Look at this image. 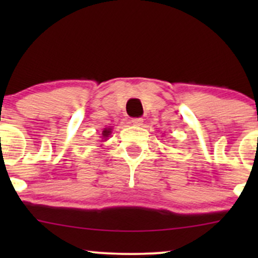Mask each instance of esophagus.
<instances>
[{"label":"esophagus","instance_id":"obj_1","mask_svg":"<svg viewBox=\"0 0 258 258\" xmlns=\"http://www.w3.org/2000/svg\"><path fill=\"white\" fill-rule=\"evenodd\" d=\"M131 122L135 126H141L142 123H143V119H142V117H135V119H132Z\"/></svg>","mask_w":258,"mask_h":258}]
</instances>
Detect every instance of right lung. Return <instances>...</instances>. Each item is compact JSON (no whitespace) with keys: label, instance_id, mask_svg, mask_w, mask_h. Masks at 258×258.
<instances>
[{"label":"right lung","instance_id":"right-lung-1","mask_svg":"<svg viewBox=\"0 0 258 258\" xmlns=\"http://www.w3.org/2000/svg\"><path fill=\"white\" fill-rule=\"evenodd\" d=\"M111 133V128H104V131H103V137L106 138L109 137V135Z\"/></svg>","mask_w":258,"mask_h":258}]
</instances>
